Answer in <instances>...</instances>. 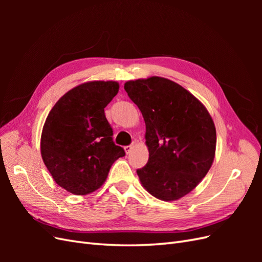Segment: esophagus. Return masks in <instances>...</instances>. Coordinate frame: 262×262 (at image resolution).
<instances>
[{"label": "esophagus", "mask_w": 262, "mask_h": 262, "mask_svg": "<svg viewBox=\"0 0 262 262\" xmlns=\"http://www.w3.org/2000/svg\"><path fill=\"white\" fill-rule=\"evenodd\" d=\"M132 145H126V146H124V150H125V153L126 154H129L130 152H131V149H132Z\"/></svg>", "instance_id": "esophagus-1"}]
</instances>
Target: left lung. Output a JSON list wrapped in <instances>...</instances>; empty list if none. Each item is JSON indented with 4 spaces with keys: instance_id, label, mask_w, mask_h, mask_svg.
<instances>
[{
    "instance_id": "8db88e82",
    "label": "left lung",
    "mask_w": 262,
    "mask_h": 262,
    "mask_svg": "<svg viewBox=\"0 0 262 262\" xmlns=\"http://www.w3.org/2000/svg\"><path fill=\"white\" fill-rule=\"evenodd\" d=\"M146 125L149 157L137 169L142 185L164 201L180 199L207 175L216 131L208 110L179 84L153 76L124 84Z\"/></svg>"
}]
</instances>
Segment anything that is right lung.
<instances>
[{"label": "right lung", "instance_id": "right-lung-1", "mask_svg": "<svg viewBox=\"0 0 262 262\" xmlns=\"http://www.w3.org/2000/svg\"><path fill=\"white\" fill-rule=\"evenodd\" d=\"M119 91L117 82L74 87L53 106L41 134V156L57 184L73 194H87L106 180L113 163L125 155L115 144L105 107Z\"/></svg>", "mask_w": 262, "mask_h": 262}]
</instances>
